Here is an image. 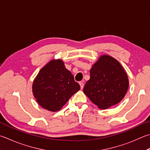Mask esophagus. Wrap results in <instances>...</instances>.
Instances as JSON below:
<instances>
[{
	"instance_id": "34e87169",
	"label": "esophagus",
	"mask_w": 150,
	"mask_h": 150,
	"mask_svg": "<svg viewBox=\"0 0 150 150\" xmlns=\"http://www.w3.org/2000/svg\"><path fill=\"white\" fill-rule=\"evenodd\" d=\"M79 84H80V86H81V89H83V87H84V83L82 82H79Z\"/></svg>"
}]
</instances>
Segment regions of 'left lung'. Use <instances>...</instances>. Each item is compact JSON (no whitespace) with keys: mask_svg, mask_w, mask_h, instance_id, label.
<instances>
[{"mask_svg":"<svg viewBox=\"0 0 150 150\" xmlns=\"http://www.w3.org/2000/svg\"><path fill=\"white\" fill-rule=\"evenodd\" d=\"M91 77L83 92L100 109H107L120 102L129 88L127 73L113 57H100L90 70Z\"/></svg>","mask_w":150,"mask_h":150,"instance_id":"1","label":"left lung"}]
</instances>
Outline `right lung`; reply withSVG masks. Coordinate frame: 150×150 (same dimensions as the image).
Returning <instances> with one entry per match:
<instances>
[{"label":"right lung","mask_w":150,"mask_h":150,"mask_svg":"<svg viewBox=\"0 0 150 150\" xmlns=\"http://www.w3.org/2000/svg\"><path fill=\"white\" fill-rule=\"evenodd\" d=\"M80 85L60 59H52L43 67L33 83V94L37 103L50 111H59Z\"/></svg>","instance_id":"add662e5"}]
</instances>
